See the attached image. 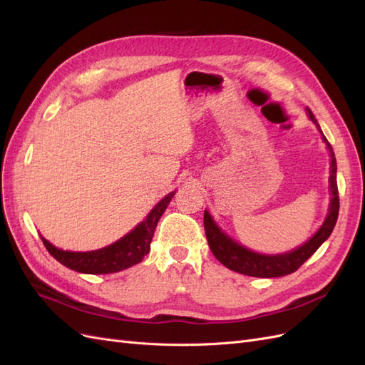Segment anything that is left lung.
<instances>
[{"label":"left lung","instance_id":"obj_1","mask_svg":"<svg viewBox=\"0 0 365 365\" xmlns=\"http://www.w3.org/2000/svg\"><path fill=\"white\" fill-rule=\"evenodd\" d=\"M309 119L314 122L318 130L321 131L319 125L314 116V113L307 108ZM322 134V131H321ZM322 140L326 142L327 150L330 151V206L329 214L326 217L324 223L318 229L317 234L306 242L303 246L297 247L295 251H290L279 255H264L254 251H249L245 246L235 243L231 237H227L220 227L215 225L210 212L205 211L203 223H205V232L207 238V245H210L211 252L214 257L227 269L234 270V272L249 275V277H258V278H275L283 277L295 272V270L303 264L306 259L317 252V249L324 243L330 237L333 227L338 220L339 212V195H338V185H336V159L335 153L331 150V145L322 134Z\"/></svg>","mask_w":365,"mask_h":365}]
</instances>
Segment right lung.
Returning <instances> with one entry per match:
<instances>
[{"label":"right lung","instance_id":"obj_1","mask_svg":"<svg viewBox=\"0 0 365 365\" xmlns=\"http://www.w3.org/2000/svg\"><path fill=\"white\" fill-rule=\"evenodd\" d=\"M174 192H170L166 197L155 205L151 212L142 223H139L130 234L122 237L120 240L113 243L107 247L98 249L90 252H70L62 251L51 243H48L44 237H41L44 246L50 255L56 258L61 264L76 270L81 274H114L119 270L128 269L134 264L140 263L143 257L150 252V245L153 235L158 226L159 218L165 212L166 206L170 205Z\"/></svg>","mask_w":365,"mask_h":365}]
</instances>
